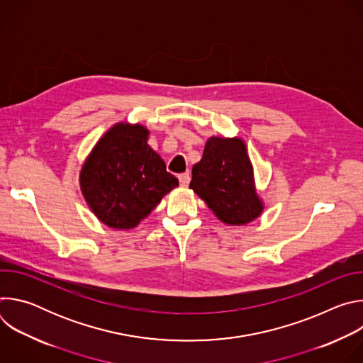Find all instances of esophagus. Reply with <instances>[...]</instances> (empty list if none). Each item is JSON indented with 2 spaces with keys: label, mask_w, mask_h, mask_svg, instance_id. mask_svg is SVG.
<instances>
[{
  "label": "esophagus",
  "mask_w": 363,
  "mask_h": 363,
  "mask_svg": "<svg viewBox=\"0 0 363 363\" xmlns=\"http://www.w3.org/2000/svg\"><path fill=\"white\" fill-rule=\"evenodd\" d=\"M178 179H179V182H181L182 186H186V185L189 184V181H191V175H189V172H184V174H181V175L178 177Z\"/></svg>",
  "instance_id": "1"
}]
</instances>
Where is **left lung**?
<instances>
[{
	"label": "left lung",
	"instance_id": "1",
	"mask_svg": "<svg viewBox=\"0 0 363 363\" xmlns=\"http://www.w3.org/2000/svg\"><path fill=\"white\" fill-rule=\"evenodd\" d=\"M189 188L225 224L242 225L263 211L255 194L247 149L238 138H210L202 160L192 168Z\"/></svg>",
	"mask_w": 363,
	"mask_h": 363
}]
</instances>
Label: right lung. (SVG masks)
I'll use <instances>...</instances> for the list:
<instances>
[{
	"label": "right lung",
	"instance_id": "add662e5",
	"mask_svg": "<svg viewBox=\"0 0 363 363\" xmlns=\"http://www.w3.org/2000/svg\"><path fill=\"white\" fill-rule=\"evenodd\" d=\"M147 135L140 125H115L96 143L82 168L80 186L89 206L112 228L136 227L179 185L147 145Z\"/></svg>",
	"mask_w": 363,
	"mask_h": 363
}]
</instances>
